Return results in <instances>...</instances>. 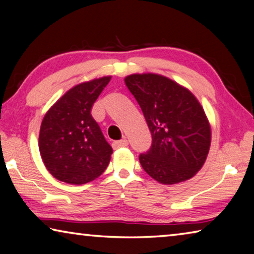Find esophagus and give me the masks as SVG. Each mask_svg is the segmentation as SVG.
<instances>
[{"instance_id":"obj_1","label":"esophagus","mask_w":254,"mask_h":254,"mask_svg":"<svg viewBox=\"0 0 254 254\" xmlns=\"http://www.w3.org/2000/svg\"><path fill=\"white\" fill-rule=\"evenodd\" d=\"M127 144H128L127 140L123 139V140L114 141L113 144H112V145H113V148H114V149H118V148H122V147H127Z\"/></svg>"}]
</instances>
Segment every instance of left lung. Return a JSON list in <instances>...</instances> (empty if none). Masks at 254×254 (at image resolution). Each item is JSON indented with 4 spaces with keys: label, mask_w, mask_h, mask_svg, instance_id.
<instances>
[{
    "label": "left lung",
    "mask_w": 254,
    "mask_h": 254,
    "mask_svg": "<svg viewBox=\"0 0 254 254\" xmlns=\"http://www.w3.org/2000/svg\"><path fill=\"white\" fill-rule=\"evenodd\" d=\"M124 81L152 135L151 147L139 156L145 173L165 185L194 177L210 147V127L197 98L158 74H133Z\"/></svg>",
    "instance_id": "obj_1"
}]
</instances>
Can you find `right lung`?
<instances>
[{
  "label": "right lung",
  "instance_id": "obj_1",
  "mask_svg": "<svg viewBox=\"0 0 254 254\" xmlns=\"http://www.w3.org/2000/svg\"><path fill=\"white\" fill-rule=\"evenodd\" d=\"M111 76L74 86L47 112L39 134L46 168L60 182L83 185L103 174L113 152L91 111Z\"/></svg>",
  "mask_w": 254,
  "mask_h": 254
}]
</instances>
